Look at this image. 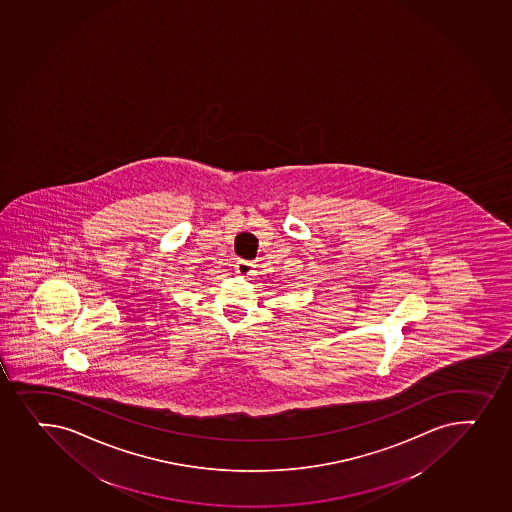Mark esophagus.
I'll use <instances>...</instances> for the list:
<instances>
[{
  "label": "esophagus",
  "mask_w": 512,
  "mask_h": 512,
  "mask_svg": "<svg viewBox=\"0 0 512 512\" xmlns=\"http://www.w3.org/2000/svg\"><path fill=\"white\" fill-rule=\"evenodd\" d=\"M235 270H237V274L240 275H250L253 272V264L252 262H248V260H237V264H235Z\"/></svg>",
  "instance_id": "esophagus-1"
}]
</instances>
